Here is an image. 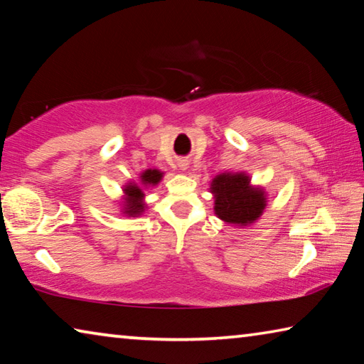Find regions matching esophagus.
Here are the masks:
<instances>
[{"instance_id":"34e87169","label":"esophagus","mask_w":364,"mask_h":364,"mask_svg":"<svg viewBox=\"0 0 364 364\" xmlns=\"http://www.w3.org/2000/svg\"><path fill=\"white\" fill-rule=\"evenodd\" d=\"M178 167H180L181 170H186L188 168V162H186V160H180V162H178Z\"/></svg>"}]
</instances>
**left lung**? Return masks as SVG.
<instances>
[{
	"label": "left lung",
	"instance_id": "8db88e82",
	"mask_svg": "<svg viewBox=\"0 0 364 364\" xmlns=\"http://www.w3.org/2000/svg\"><path fill=\"white\" fill-rule=\"evenodd\" d=\"M213 212L226 225L245 228L257 223L268 204L264 188L255 186L245 171H225L210 181Z\"/></svg>",
	"mask_w": 364,
	"mask_h": 364
}]
</instances>
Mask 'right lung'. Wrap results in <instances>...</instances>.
<instances>
[{"label":"right lung","mask_w":364,"mask_h":364,"mask_svg":"<svg viewBox=\"0 0 364 364\" xmlns=\"http://www.w3.org/2000/svg\"><path fill=\"white\" fill-rule=\"evenodd\" d=\"M139 181H127L123 184V196H122V213L127 217H141L146 212V202H144V191L157 186L162 181L164 171L159 168H147L139 173Z\"/></svg>","instance_id":"obj_1"}]
</instances>
